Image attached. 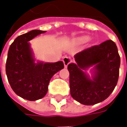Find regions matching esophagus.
Here are the masks:
<instances>
[{"label":"esophagus","mask_w":127,"mask_h":127,"mask_svg":"<svg viewBox=\"0 0 127 127\" xmlns=\"http://www.w3.org/2000/svg\"><path fill=\"white\" fill-rule=\"evenodd\" d=\"M63 61L64 67H67L68 64L72 62V60L70 59V58H67V57H64L63 60Z\"/></svg>","instance_id":"esophagus-1"}]
</instances>
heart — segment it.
I'll return each instance as SVG.
<instances>
[{"label": "heart", "instance_id": "1", "mask_svg": "<svg viewBox=\"0 0 127 127\" xmlns=\"http://www.w3.org/2000/svg\"><path fill=\"white\" fill-rule=\"evenodd\" d=\"M89 41V36H82L79 38V42H81V43H86V42H88Z\"/></svg>", "mask_w": 127, "mask_h": 127}]
</instances>
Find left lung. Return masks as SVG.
<instances>
[{"label": "left lung", "mask_w": 127, "mask_h": 127, "mask_svg": "<svg viewBox=\"0 0 127 127\" xmlns=\"http://www.w3.org/2000/svg\"><path fill=\"white\" fill-rule=\"evenodd\" d=\"M74 63L68 64L70 94L86 105L100 103L115 89L119 78L120 57L115 43L107 40L74 55ZM92 68V76L85 71Z\"/></svg>", "instance_id": "left-lung-1"}]
</instances>
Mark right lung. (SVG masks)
<instances>
[{
    "instance_id": "1",
    "label": "right lung",
    "mask_w": 127,
    "mask_h": 127,
    "mask_svg": "<svg viewBox=\"0 0 127 127\" xmlns=\"http://www.w3.org/2000/svg\"><path fill=\"white\" fill-rule=\"evenodd\" d=\"M45 32L35 29L20 35L10 45L7 53L5 69L12 89L20 97L30 101L43 98L50 79L64 68L63 61L35 63L29 41Z\"/></svg>"
}]
</instances>
